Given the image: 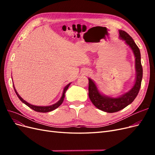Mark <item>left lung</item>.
<instances>
[{
    "instance_id": "left-lung-1",
    "label": "left lung",
    "mask_w": 155,
    "mask_h": 155,
    "mask_svg": "<svg viewBox=\"0 0 155 155\" xmlns=\"http://www.w3.org/2000/svg\"><path fill=\"white\" fill-rule=\"evenodd\" d=\"M119 37L125 41L132 50L135 58L136 78L133 87L124 94L114 97L105 96L101 94L94 81L90 78L88 79V96L91 101L96 107L106 112H118L124 109L132 103L139 92L143 76V69L141 64V55L140 49L127 33L124 30H119Z\"/></svg>"
}]
</instances>
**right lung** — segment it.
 Wrapping results in <instances>:
<instances>
[{
  "label": "right lung",
  "mask_w": 155,
  "mask_h": 155,
  "mask_svg": "<svg viewBox=\"0 0 155 155\" xmlns=\"http://www.w3.org/2000/svg\"><path fill=\"white\" fill-rule=\"evenodd\" d=\"M71 84V83H68L67 85L65 86V87L64 88V90H63V94H62V96L61 97L60 100L56 102L55 104H53V105H49V106H37V105H31L30 104H29L28 102L26 101L25 100H24L22 99V98L19 96V94H18V92H17L16 89L15 88V87H14V85H13V88H14V90H15V92L16 93L17 96H18V97L19 98V100L22 102L24 103V104L25 105H26L28 107H29L30 108H31V109H33L34 110L36 111V112H50L51 110H55V109H57L58 107H59L62 104V103L64 100V96H65V92H66V91H67L68 88L69 87L70 85Z\"/></svg>",
  "instance_id": "1"
}]
</instances>
